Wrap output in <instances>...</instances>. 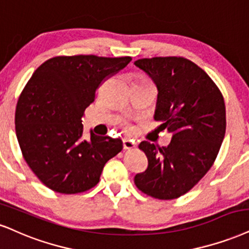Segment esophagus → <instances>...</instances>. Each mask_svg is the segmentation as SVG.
<instances>
[{"mask_svg": "<svg viewBox=\"0 0 249 249\" xmlns=\"http://www.w3.org/2000/svg\"><path fill=\"white\" fill-rule=\"evenodd\" d=\"M135 143L131 142V140H124V150H131L135 148Z\"/></svg>", "mask_w": 249, "mask_h": 249, "instance_id": "obj_1", "label": "esophagus"}]
</instances>
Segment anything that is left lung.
I'll list each match as a JSON object with an SVG mask.
<instances>
[{"instance_id": "obj_1", "label": "left lung", "mask_w": 249, "mask_h": 249, "mask_svg": "<svg viewBox=\"0 0 249 249\" xmlns=\"http://www.w3.org/2000/svg\"><path fill=\"white\" fill-rule=\"evenodd\" d=\"M158 90L156 121L172 135L167 146L143 141L139 148L148 168L134 182L144 194L173 199L186 194L205 176L218 155L226 129L219 89L208 73L183 57H152L134 62Z\"/></svg>"}]
</instances>
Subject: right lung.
Masks as SVG:
<instances>
[{"instance_id":"right-lung-1","label":"right lung","mask_w":249,"mask_h":249,"mask_svg":"<svg viewBox=\"0 0 249 249\" xmlns=\"http://www.w3.org/2000/svg\"><path fill=\"white\" fill-rule=\"evenodd\" d=\"M130 56H56L33 72L18 99L15 124L21 153L48 188L62 194L89 190L105 164L122 150V141L83 139L82 118L104 79L124 69Z\"/></svg>"}]
</instances>
